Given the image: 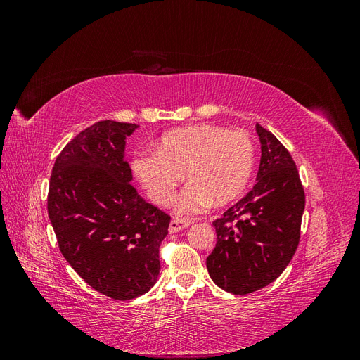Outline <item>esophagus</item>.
Masks as SVG:
<instances>
[{"label":"esophagus","instance_id":"1","mask_svg":"<svg viewBox=\"0 0 360 360\" xmlns=\"http://www.w3.org/2000/svg\"><path fill=\"white\" fill-rule=\"evenodd\" d=\"M191 225V222L189 221H184V219H172L171 222H169V228H168V231H169V234H174V233H179V231H181V230H184V228H188Z\"/></svg>","mask_w":360,"mask_h":360}]
</instances>
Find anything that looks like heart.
I'll return each instance as SVG.
<instances>
[{
    "instance_id": "b5f03b06",
    "label": "heart",
    "mask_w": 360,
    "mask_h": 360,
    "mask_svg": "<svg viewBox=\"0 0 360 360\" xmlns=\"http://www.w3.org/2000/svg\"><path fill=\"white\" fill-rule=\"evenodd\" d=\"M255 144L245 130L214 124L180 127L159 139L158 150L136 153L132 169L138 181L158 205H168L174 189L180 192L176 213L193 216L214 202L225 205L240 197L252 176Z\"/></svg>"
}]
</instances>
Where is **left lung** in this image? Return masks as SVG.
<instances>
[{
	"label": "left lung",
	"mask_w": 360,
	"mask_h": 360,
	"mask_svg": "<svg viewBox=\"0 0 360 360\" xmlns=\"http://www.w3.org/2000/svg\"><path fill=\"white\" fill-rule=\"evenodd\" d=\"M261 159L257 183L213 226L217 242L207 257L214 284L249 294L271 284L296 252L304 192L291 155L275 135L257 124Z\"/></svg>",
	"instance_id": "8db88e82"
}]
</instances>
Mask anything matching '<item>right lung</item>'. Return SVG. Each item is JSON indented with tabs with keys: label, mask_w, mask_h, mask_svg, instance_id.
<instances>
[{
	"label": "right lung",
	"mask_w": 360,
	"mask_h": 360,
	"mask_svg": "<svg viewBox=\"0 0 360 360\" xmlns=\"http://www.w3.org/2000/svg\"><path fill=\"white\" fill-rule=\"evenodd\" d=\"M138 124L97 122L63 148L52 168L48 214L63 257L86 284L115 300L156 284L169 216L139 197L124 160Z\"/></svg>",
	"instance_id": "right-lung-1"
}]
</instances>
